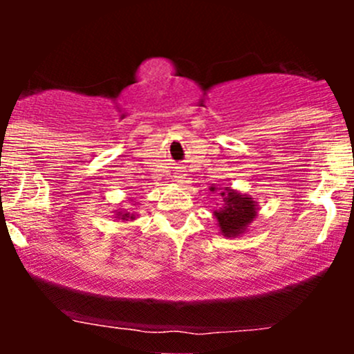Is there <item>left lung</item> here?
Segmentation results:
<instances>
[{"mask_svg":"<svg viewBox=\"0 0 354 354\" xmlns=\"http://www.w3.org/2000/svg\"><path fill=\"white\" fill-rule=\"evenodd\" d=\"M209 191H219L221 206L214 209L213 214L216 218L219 233L225 238H238L250 230V225L258 216V203L254 198L248 196L246 193H239L231 186H211Z\"/></svg>","mask_w":354,"mask_h":354,"instance_id":"8db88e82","label":"left lung"}]
</instances>
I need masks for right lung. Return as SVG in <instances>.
<instances>
[{"mask_svg": "<svg viewBox=\"0 0 354 354\" xmlns=\"http://www.w3.org/2000/svg\"><path fill=\"white\" fill-rule=\"evenodd\" d=\"M115 218L116 219H121V221H135V219L138 218V214L135 213V211H131V209L120 208V209L115 211Z\"/></svg>", "mask_w": 354, "mask_h": 354, "instance_id": "right-lung-1", "label": "right lung"}]
</instances>
